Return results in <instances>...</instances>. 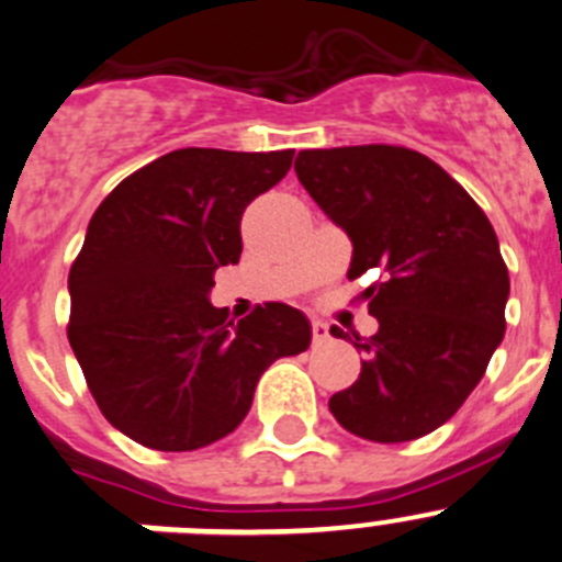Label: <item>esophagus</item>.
I'll return each instance as SVG.
<instances>
[{
  "label": "esophagus",
  "mask_w": 562,
  "mask_h": 562,
  "mask_svg": "<svg viewBox=\"0 0 562 562\" xmlns=\"http://www.w3.org/2000/svg\"><path fill=\"white\" fill-rule=\"evenodd\" d=\"M329 337V326L321 318H313V342H324Z\"/></svg>",
  "instance_id": "34e87169"
}]
</instances>
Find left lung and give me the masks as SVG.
<instances>
[{
  "instance_id": "obj_1",
  "label": "left lung",
  "mask_w": 562,
  "mask_h": 562,
  "mask_svg": "<svg viewBox=\"0 0 562 562\" xmlns=\"http://www.w3.org/2000/svg\"><path fill=\"white\" fill-rule=\"evenodd\" d=\"M296 176L351 238L348 277L384 274L364 291L379 331L351 340L329 329L368 357L359 379L329 397L331 414L370 442L437 431L505 335L510 280L492 222L437 161L395 145L302 150Z\"/></svg>"
}]
</instances>
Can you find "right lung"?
Masks as SVG:
<instances>
[{"label": "right lung", "instance_id": "add662e5", "mask_svg": "<svg viewBox=\"0 0 562 562\" xmlns=\"http://www.w3.org/2000/svg\"><path fill=\"white\" fill-rule=\"evenodd\" d=\"M293 150L181 148L114 187L70 266L68 340L103 417L145 448L227 437L274 359L307 351L302 310L269 302L238 324L211 304L241 258V216L291 170Z\"/></svg>", "mask_w": 562, "mask_h": 562}]
</instances>
